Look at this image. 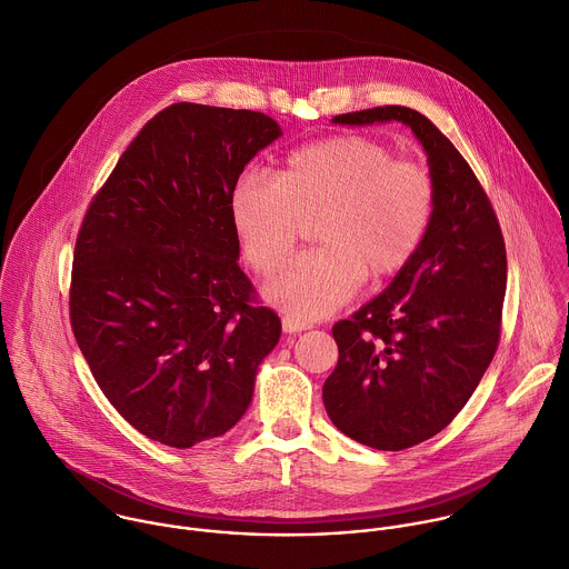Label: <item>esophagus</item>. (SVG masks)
<instances>
[{"label":"esophagus","instance_id":"1","mask_svg":"<svg viewBox=\"0 0 569 569\" xmlns=\"http://www.w3.org/2000/svg\"><path fill=\"white\" fill-rule=\"evenodd\" d=\"M281 326H283V332H288V335H295V332H301V330H308V328H310V323H306V321H301V319H295V317H290V315H286V317L281 319Z\"/></svg>","mask_w":569,"mask_h":569}]
</instances>
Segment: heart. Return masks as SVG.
I'll list each match as a JSON object with an SVG mask.
<instances>
[{
	"instance_id": "b5f03b06",
	"label": "heart",
	"mask_w": 569,
	"mask_h": 569,
	"mask_svg": "<svg viewBox=\"0 0 569 569\" xmlns=\"http://www.w3.org/2000/svg\"><path fill=\"white\" fill-rule=\"evenodd\" d=\"M230 219L246 263L270 274L315 223L317 250L290 259L266 286L270 303L312 321L361 286L399 277L421 252L439 188L426 163L397 159L368 134H335L292 150L272 179L243 174Z\"/></svg>"
}]
</instances>
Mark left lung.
Listing matches in <instances>:
<instances>
[{
  "instance_id": "8db88e82",
  "label": "left lung",
  "mask_w": 569,
  "mask_h": 569,
  "mask_svg": "<svg viewBox=\"0 0 569 569\" xmlns=\"http://www.w3.org/2000/svg\"><path fill=\"white\" fill-rule=\"evenodd\" d=\"M332 121L410 126L439 188L437 217L415 261L332 326L339 361L323 383L328 417L346 437L397 452L450 426L492 363L508 283L506 241L470 163L426 114L377 106Z\"/></svg>"
}]
</instances>
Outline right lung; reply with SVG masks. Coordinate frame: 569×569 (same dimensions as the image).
Masks as SVG:
<instances>
[{"label": "right lung", "mask_w": 569, "mask_h": 569, "mask_svg": "<svg viewBox=\"0 0 569 569\" xmlns=\"http://www.w3.org/2000/svg\"><path fill=\"white\" fill-rule=\"evenodd\" d=\"M281 137L254 110L172 103L130 141L81 221L70 326L112 408L170 448L226 435L281 337L239 268L230 192Z\"/></svg>", "instance_id": "1"}]
</instances>
